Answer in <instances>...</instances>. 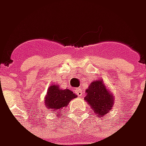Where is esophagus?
I'll list each match as a JSON object with an SVG mask.
<instances>
[{"instance_id":"1","label":"esophagus","mask_w":146,"mask_h":146,"mask_svg":"<svg viewBox=\"0 0 146 146\" xmlns=\"http://www.w3.org/2000/svg\"><path fill=\"white\" fill-rule=\"evenodd\" d=\"M75 92L79 97H80V96H82V95H83V90L81 88H76L75 90Z\"/></svg>"}]
</instances>
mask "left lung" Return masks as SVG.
Returning a JSON list of instances; mask_svg holds the SVG:
<instances>
[{"label":"left lung","instance_id":"8db88e82","mask_svg":"<svg viewBox=\"0 0 146 146\" xmlns=\"http://www.w3.org/2000/svg\"><path fill=\"white\" fill-rule=\"evenodd\" d=\"M86 93L85 100L99 116H104L112 110L114 98L101 80L93 81L86 89Z\"/></svg>","mask_w":146,"mask_h":146}]
</instances>
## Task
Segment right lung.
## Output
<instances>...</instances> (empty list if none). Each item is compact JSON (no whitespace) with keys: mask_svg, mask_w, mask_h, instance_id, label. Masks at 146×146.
Instances as JSON below:
<instances>
[{"mask_svg":"<svg viewBox=\"0 0 146 146\" xmlns=\"http://www.w3.org/2000/svg\"><path fill=\"white\" fill-rule=\"evenodd\" d=\"M76 97L77 96L71 90H62L59 86L52 84L48 88L47 93L45 97L46 107L54 112H58V115H62L61 112L63 108L66 107L71 100Z\"/></svg>","mask_w":146,"mask_h":146,"instance_id":"obj_1","label":"right lung"}]
</instances>
